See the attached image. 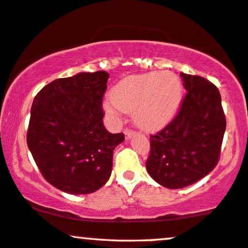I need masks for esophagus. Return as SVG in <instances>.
<instances>
[{"label":"esophagus","mask_w":248,"mask_h":248,"mask_svg":"<svg viewBox=\"0 0 248 248\" xmlns=\"http://www.w3.org/2000/svg\"><path fill=\"white\" fill-rule=\"evenodd\" d=\"M133 135H134V130L128 129V128L124 129V137H126V139H130Z\"/></svg>","instance_id":"34e87169"}]
</instances>
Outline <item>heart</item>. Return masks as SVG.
I'll return each mask as SVG.
<instances>
[{"mask_svg":"<svg viewBox=\"0 0 248 248\" xmlns=\"http://www.w3.org/2000/svg\"><path fill=\"white\" fill-rule=\"evenodd\" d=\"M182 99L180 78L173 72H151L130 75L120 81L105 103L113 115L133 113L141 129L156 130L167 124Z\"/></svg>","mask_w":248,"mask_h":248,"instance_id":"b5f03b06","label":"heart"}]
</instances>
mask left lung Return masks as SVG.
Instances as JSON below:
<instances>
[{
  "mask_svg": "<svg viewBox=\"0 0 248 248\" xmlns=\"http://www.w3.org/2000/svg\"><path fill=\"white\" fill-rule=\"evenodd\" d=\"M180 76L186 94L172 121L151 134L146 161L149 175L170 189L189 186L216 168L226 129L216 84L199 75Z\"/></svg>",
  "mask_w": 248,
  "mask_h": 248,
  "instance_id": "1",
  "label": "left lung"
}]
</instances>
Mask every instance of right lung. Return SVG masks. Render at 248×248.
I'll list each match as a JSON object with an SVG mask.
<instances>
[{
	"label": "right lung",
	"mask_w": 248,
	"mask_h": 248,
	"mask_svg": "<svg viewBox=\"0 0 248 248\" xmlns=\"http://www.w3.org/2000/svg\"><path fill=\"white\" fill-rule=\"evenodd\" d=\"M107 72L48 83L32 101L27 143L41 174L69 194H89L108 181L113 152L124 140L103 126Z\"/></svg>",
	"instance_id": "obj_1"
}]
</instances>
